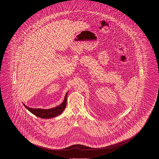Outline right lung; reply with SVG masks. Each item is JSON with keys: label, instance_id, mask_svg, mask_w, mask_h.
I'll return each instance as SVG.
<instances>
[{"label": "right lung", "instance_id": "obj_1", "mask_svg": "<svg viewBox=\"0 0 159 159\" xmlns=\"http://www.w3.org/2000/svg\"><path fill=\"white\" fill-rule=\"evenodd\" d=\"M68 92L65 95L64 100L61 105L58 106L54 108L50 109H41V108H32L28 107L27 106L23 104L24 107L28 109L30 111L39 118L44 119H49L56 117L58 115H60L64 110L66 105L67 95Z\"/></svg>", "mask_w": 159, "mask_h": 159}]
</instances>
